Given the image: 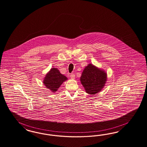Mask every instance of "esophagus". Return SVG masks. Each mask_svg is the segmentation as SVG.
Instances as JSON below:
<instances>
[{
	"label": "esophagus",
	"instance_id": "34e87169",
	"mask_svg": "<svg viewBox=\"0 0 147 147\" xmlns=\"http://www.w3.org/2000/svg\"><path fill=\"white\" fill-rule=\"evenodd\" d=\"M70 76H71V79H75V77H76V76H75V74H73V73H71Z\"/></svg>",
	"mask_w": 147,
	"mask_h": 147
}]
</instances>
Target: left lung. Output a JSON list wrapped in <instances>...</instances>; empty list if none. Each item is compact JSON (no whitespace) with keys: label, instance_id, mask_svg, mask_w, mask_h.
I'll return each mask as SVG.
<instances>
[{"label":"left lung","instance_id":"obj_1","mask_svg":"<svg viewBox=\"0 0 147 147\" xmlns=\"http://www.w3.org/2000/svg\"><path fill=\"white\" fill-rule=\"evenodd\" d=\"M107 79L105 71L90 63L84 68L80 80L87 93L96 94L102 90Z\"/></svg>","mask_w":147,"mask_h":147}]
</instances>
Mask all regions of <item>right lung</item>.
<instances>
[{"label":"right lung","mask_w":147,"mask_h":147,"mask_svg":"<svg viewBox=\"0 0 147 147\" xmlns=\"http://www.w3.org/2000/svg\"><path fill=\"white\" fill-rule=\"evenodd\" d=\"M67 80L68 78L62 74L57 68H52L46 74L43 83L46 88L54 93L57 91L62 83Z\"/></svg>","instance_id":"add662e5"}]
</instances>
